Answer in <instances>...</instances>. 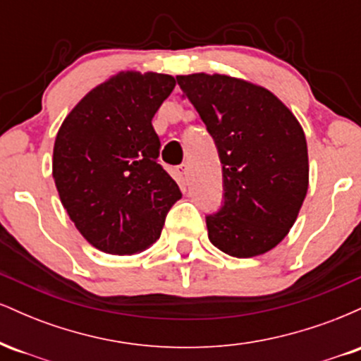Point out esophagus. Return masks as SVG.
<instances>
[{
	"mask_svg": "<svg viewBox=\"0 0 361 361\" xmlns=\"http://www.w3.org/2000/svg\"><path fill=\"white\" fill-rule=\"evenodd\" d=\"M175 173L176 180L180 181L181 185H186V181H188V166H186V164H180V166H176Z\"/></svg>",
	"mask_w": 361,
	"mask_h": 361,
	"instance_id": "esophagus-1",
	"label": "esophagus"
}]
</instances>
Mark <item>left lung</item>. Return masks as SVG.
Returning <instances> with one entry per match:
<instances>
[{
	"label": "left lung",
	"instance_id": "left-lung-1",
	"mask_svg": "<svg viewBox=\"0 0 361 361\" xmlns=\"http://www.w3.org/2000/svg\"><path fill=\"white\" fill-rule=\"evenodd\" d=\"M222 163L224 205L207 215L209 239L234 256L273 250L292 229L309 188L299 120L271 91L226 74L176 76Z\"/></svg>",
	"mask_w": 361,
	"mask_h": 361
}]
</instances>
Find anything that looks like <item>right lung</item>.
Instances as JSON below:
<instances>
[{"label":"right lung","instance_id":"obj_1","mask_svg":"<svg viewBox=\"0 0 361 361\" xmlns=\"http://www.w3.org/2000/svg\"><path fill=\"white\" fill-rule=\"evenodd\" d=\"M175 85L169 74L120 71L91 90L57 132L52 176L61 204L97 250H147L181 198L157 163L161 142L152 127Z\"/></svg>","mask_w":361,"mask_h":361}]
</instances>
